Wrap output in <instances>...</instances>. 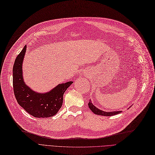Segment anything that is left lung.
I'll return each mask as SVG.
<instances>
[{
	"mask_svg": "<svg viewBox=\"0 0 155 155\" xmlns=\"http://www.w3.org/2000/svg\"><path fill=\"white\" fill-rule=\"evenodd\" d=\"M88 106L89 107L90 109L91 110L94 114H96V115H100V116H112L114 115H116V114H118L119 113H121L122 111H112V112H105L104 110H101L99 108L95 107L91 102V100H89Z\"/></svg>",
	"mask_w": 155,
	"mask_h": 155,
	"instance_id": "8db88e82",
	"label": "left lung"
}]
</instances>
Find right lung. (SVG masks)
I'll return each mask as SVG.
<instances>
[{
	"mask_svg": "<svg viewBox=\"0 0 155 155\" xmlns=\"http://www.w3.org/2000/svg\"><path fill=\"white\" fill-rule=\"evenodd\" d=\"M25 46L17 56L13 69V85L15 98L18 104L35 117H50L58 112L62 107L63 95L73 84L68 82L57 85L47 93H37L25 84L23 77L22 64L26 52Z\"/></svg>",
	"mask_w": 155,
	"mask_h": 155,
	"instance_id": "1",
	"label": "right lung"
}]
</instances>
